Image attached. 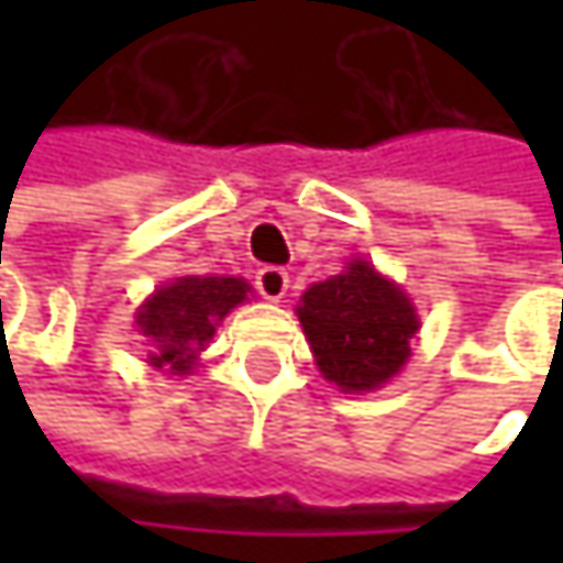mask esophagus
I'll use <instances>...</instances> for the list:
<instances>
[{
	"instance_id": "34e87169",
	"label": "esophagus",
	"mask_w": 563,
	"mask_h": 563,
	"mask_svg": "<svg viewBox=\"0 0 563 563\" xmlns=\"http://www.w3.org/2000/svg\"><path fill=\"white\" fill-rule=\"evenodd\" d=\"M254 286H257V292H261L264 299L280 302L283 296H286V289H289V274L280 271V267H264V271H257Z\"/></svg>"
}]
</instances>
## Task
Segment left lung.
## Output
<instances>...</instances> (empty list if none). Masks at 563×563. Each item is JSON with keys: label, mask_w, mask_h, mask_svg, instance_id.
Returning <instances> with one entry per match:
<instances>
[{"label": "left lung", "mask_w": 563, "mask_h": 563, "mask_svg": "<svg viewBox=\"0 0 563 563\" xmlns=\"http://www.w3.org/2000/svg\"><path fill=\"white\" fill-rule=\"evenodd\" d=\"M296 316L319 372L342 391L382 388L407 362L417 332L410 299L365 261L309 286Z\"/></svg>", "instance_id": "1"}]
</instances>
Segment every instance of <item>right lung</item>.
<instances>
[{
	"label": "right lung",
	"instance_id": "1",
	"mask_svg": "<svg viewBox=\"0 0 563 563\" xmlns=\"http://www.w3.org/2000/svg\"><path fill=\"white\" fill-rule=\"evenodd\" d=\"M247 289L238 277H178L156 289L136 316V325L156 345L150 362L169 375H188L195 355L211 342L218 322L247 299Z\"/></svg>",
	"mask_w": 563,
	"mask_h": 563
}]
</instances>
